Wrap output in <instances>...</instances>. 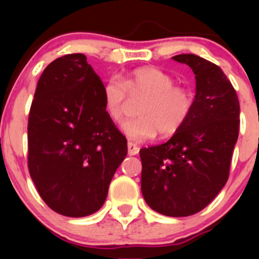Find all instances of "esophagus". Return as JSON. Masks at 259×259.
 Returning a JSON list of instances; mask_svg holds the SVG:
<instances>
[{
  "label": "esophagus",
  "mask_w": 259,
  "mask_h": 259,
  "mask_svg": "<svg viewBox=\"0 0 259 259\" xmlns=\"http://www.w3.org/2000/svg\"><path fill=\"white\" fill-rule=\"evenodd\" d=\"M139 150L140 148L137 144H134L132 142L127 143V153H129V155H137L139 153Z\"/></svg>",
  "instance_id": "esophagus-1"
}]
</instances>
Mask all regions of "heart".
Wrapping results in <instances>:
<instances>
[{
	"label": "heart",
	"mask_w": 259,
	"mask_h": 259,
	"mask_svg": "<svg viewBox=\"0 0 259 259\" xmlns=\"http://www.w3.org/2000/svg\"><path fill=\"white\" fill-rule=\"evenodd\" d=\"M125 91L143 95L137 106L138 116L126 120L121 129L130 139L146 140L156 133L170 137L182 129L192 114L194 99L183 86L174 85L173 77L155 67H139L127 72L124 79L111 77L103 89L104 108L114 122L124 115Z\"/></svg>",
	"instance_id": "b5f03b06"
}]
</instances>
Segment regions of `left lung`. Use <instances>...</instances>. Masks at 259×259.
<instances>
[{
  "mask_svg": "<svg viewBox=\"0 0 259 259\" xmlns=\"http://www.w3.org/2000/svg\"><path fill=\"white\" fill-rule=\"evenodd\" d=\"M195 75L192 114L166 143L140 149L142 193L153 210L188 217L226 185L239 133V101L224 72L194 54L173 56Z\"/></svg>",
  "mask_w": 259,
  "mask_h": 259,
  "instance_id": "obj_1",
  "label": "left lung"
}]
</instances>
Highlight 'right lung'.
<instances>
[{"mask_svg":"<svg viewBox=\"0 0 259 259\" xmlns=\"http://www.w3.org/2000/svg\"><path fill=\"white\" fill-rule=\"evenodd\" d=\"M103 89L82 54L59 57L38 79L28 116V170L44 202L61 215L100 209L127 154Z\"/></svg>","mask_w":259,"mask_h":259,"instance_id":"1","label":"right lung"}]
</instances>
